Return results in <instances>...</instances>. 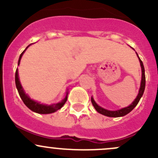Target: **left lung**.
Returning <instances> with one entry per match:
<instances>
[{
    "instance_id": "1",
    "label": "left lung",
    "mask_w": 158,
    "mask_h": 158,
    "mask_svg": "<svg viewBox=\"0 0 158 158\" xmlns=\"http://www.w3.org/2000/svg\"><path fill=\"white\" fill-rule=\"evenodd\" d=\"M137 56L139 57L138 54H137ZM139 62H140V64H141V67H142V82H141V86H140V89H139V94H138L137 98L135 99V101H134L129 106V107H124V108L119 110L112 111V110H107L101 107L100 106H98L97 104H96L95 101H94V99L92 98L91 100H92L93 106H94V108H95L96 110H97L99 114H103V115L107 116V117H123V116L127 115V114H129V112H131L132 110L135 108V107L138 104V103H139V101L140 100L141 98H142V96L143 95V93H144V91H145V68H144L143 63H142V61L141 60V59L139 58Z\"/></svg>"
}]
</instances>
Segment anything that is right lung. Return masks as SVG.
Here are the masks:
<instances>
[{
  "mask_svg": "<svg viewBox=\"0 0 158 158\" xmlns=\"http://www.w3.org/2000/svg\"><path fill=\"white\" fill-rule=\"evenodd\" d=\"M29 46H28V47H29ZM28 47L23 51V53L20 54V56H19V61H18V66L19 65L21 57H22L23 53H24L25 51L28 48ZM15 82H16V89H17L18 92H19V96H20L21 99L23 100V103H24V104L26 105V107H29L31 110L34 111V112H35V113H38V114H51V113L55 112V111H57V110H58L60 109L61 107L64 105V104L66 103V100H67L68 93L66 94V96L65 98L61 101V102L57 103V104H51V105H45V104H40V103H39V102H36V101L31 100V99H30V98H29L27 94H26V93H25L24 91H23L22 85H21L20 82H19L17 69H16V74H15Z\"/></svg>",
  "mask_w": 158,
  "mask_h": 158,
  "instance_id": "add662e5",
  "label": "right lung"
}]
</instances>
